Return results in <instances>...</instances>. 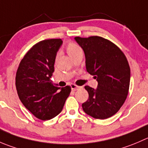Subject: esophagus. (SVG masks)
Returning a JSON list of instances; mask_svg holds the SVG:
<instances>
[{
    "label": "esophagus",
    "mask_w": 148,
    "mask_h": 148,
    "mask_svg": "<svg viewBox=\"0 0 148 148\" xmlns=\"http://www.w3.org/2000/svg\"><path fill=\"white\" fill-rule=\"evenodd\" d=\"M71 89H72L73 91H76V90H77L79 88V86L76 85V84H71Z\"/></svg>",
    "instance_id": "1"
}]
</instances>
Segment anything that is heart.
I'll return each instance as SVG.
<instances>
[{"label": "heart", "instance_id": "heart-1", "mask_svg": "<svg viewBox=\"0 0 148 148\" xmlns=\"http://www.w3.org/2000/svg\"><path fill=\"white\" fill-rule=\"evenodd\" d=\"M66 50L68 55L71 58L75 56L76 55H77V54L82 53V48H80V46H79L77 44L74 43V42H69L66 45Z\"/></svg>", "mask_w": 148, "mask_h": 148}]
</instances>
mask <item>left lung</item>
<instances>
[{"label":"left lung","instance_id":"left-lung-1","mask_svg":"<svg viewBox=\"0 0 148 148\" xmlns=\"http://www.w3.org/2000/svg\"><path fill=\"white\" fill-rule=\"evenodd\" d=\"M74 39L84 52L87 72L98 82L95 90L84 87L89 98L82 105L83 110L98 119L112 116L123 106L129 92L128 61L117 45L102 37H76Z\"/></svg>","mask_w":148,"mask_h":148}]
</instances>
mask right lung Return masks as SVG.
Listing matches in <instances>:
<instances>
[{
	"label": "right lung",
	"instance_id": "right-lung-1",
	"mask_svg": "<svg viewBox=\"0 0 148 148\" xmlns=\"http://www.w3.org/2000/svg\"><path fill=\"white\" fill-rule=\"evenodd\" d=\"M62 42L61 39H48L36 43L21 59L16 74L20 100L36 118L43 121L61 112L71 92L70 86L61 88L51 80Z\"/></svg>",
	"mask_w": 148,
	"mask_h": 148
}]
</instances>
